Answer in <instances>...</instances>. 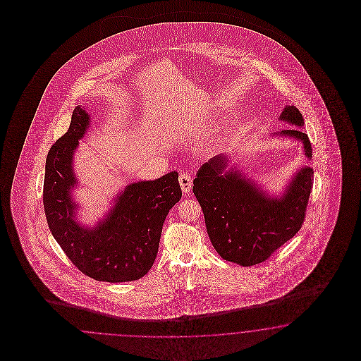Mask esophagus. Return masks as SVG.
<instances>
[{"label":"esophagus","instance_id":"34e87169","mask_svg":"<svg viewBox=\"0 0 361 361\" xmlns=\"http://www.w3.org/2000/svg\"><path fill=\"white\" fill-rule=\"evenodd\" d=\"M180 185H181V189H183V192L184 193H189L190 192V189H192V185H193V177L190 175H186V173H181L180 175Z\"/></svg>","mask_w":361,"mask_h":361}]
</instances>
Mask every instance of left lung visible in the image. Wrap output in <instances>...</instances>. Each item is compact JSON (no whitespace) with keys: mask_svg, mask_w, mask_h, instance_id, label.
<instances>
[{"mask_svg":"<svg viewBox=\"0 0 361 361\" xmlns=\"http://www.w3.org/2000/svg\"><path fill=\"white\" fill-rule=\"evenodd\" d=\"M279 119L298 127L305 124L294 106H287ZM279 133L302 140L307 157H312L307 133L300 130ZM228 163L226 156L219 154L202 165L193 180V193L204 212L209 238L225 261L240 266L264 262L302 228L314 171L302 168L286 186L283 196L271 198L238 171L226 169Z\"/></svg>","mask_w":361,"mask_h":361,"instance_id":"8db88e82","label":"left lung"}]
</instances>
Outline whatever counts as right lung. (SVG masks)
<instances>
[{
    "mask_svg": "<svg viewBox=\"0 0 361 361\" xmlns=\"http://www.w3.org/2000/svg\"><path fill=\"white\" fill-rule=\"evenodd\" d=\"M90 123L75 107L70 127L46 157L44 208L49 229L80 273L102 282H131L149 271L156 259L165 217L181 198L178 173L130 184L106 219L92 229L74 219L71 189L77 184L73 154Z\"/></svg>",
    "mask_w": 361,
    "mask_h": 361,
    "instance_id": "obj_1",
    "label": "right lung"
}]
</instances>
